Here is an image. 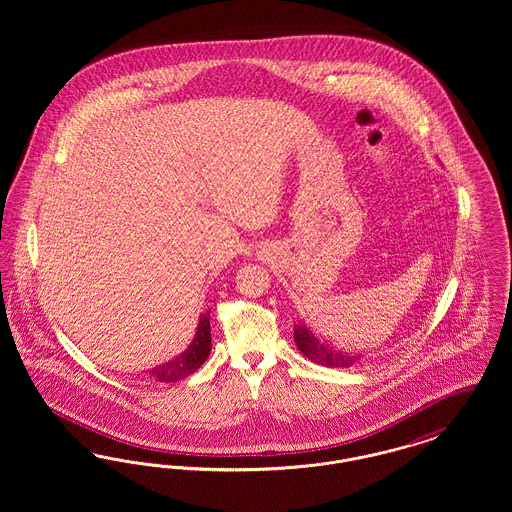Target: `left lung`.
<instances>
[{"mask_svg":"<svg viewBox=\"0 0 512 512\" xmlns=\"http://www.w3.org/2000/svg\"><path fill=\"white\" fill-rule=\"evenodd\" d=\"M295 343L299 347V351L311 359L313 363L322 366H334V368H345V366L355 365L359 361V357L353 355H345L336 349L326 347L324 343L315 338V334L311 330H307L305 326H297L295 328Z\"/></svg>","mask_w":512,"mask_h":512,"instance_id":"8db88e82","label":"left lung"}]
</instances>
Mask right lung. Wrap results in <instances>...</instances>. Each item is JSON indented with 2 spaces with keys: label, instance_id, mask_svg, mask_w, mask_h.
<instances>
[{
  "label": "right lung",
  "instance_id": "obj_1",
  "mask_svg": "<svg viewBox=\"0 0 512 512\" xmlns=\"http://www.w3.org/2000/svg\"><path fill=\"white\" fill-rule=\"evenodd\" d=\"M209 351H211V324H209V313H205L199 320L197 334H195L192 345L188 347V351L182 353L180 357H176L174 361H169L167 365L149 370V374L155 376L159 382L184 380L205 363V359L209 357Z\"/></svg>",
  "mask_w": 512,
  "mask_h": 512
}]
</instances>
